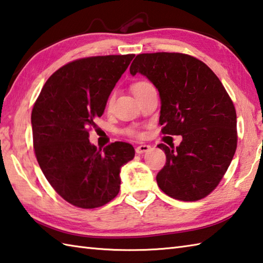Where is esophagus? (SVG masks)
I'll return each mask as SVG.
<instances>
[{"mask_svg":"<svg viewBox=\"0 0 263 263\" xmlns=\"http://www.w3.org/2000/svg\"><path fill=\"white\" fill-rule=\"evenodd\" d=\"M151 151V146L149 145H140L136 148V152L138 154H144V153Z\"/></svg>","mask_w":263,"mask_h":263,"instance_id":"esophagus-1","label":"esophagus"}]
</instances>
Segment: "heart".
<instances>
[{
	"mask_svg": "<svg viewBox=\"0 0 263 263\" xmlns=\"http://www.w3.org/2000/svg\"><path fill=\"white\" fill-rule=\"evenodd\" d=\"M148 86H151V84L149 83H147V82H137L136 84H133V86H132V90H133V93H137L138 90H140V89H142V88H145V87H148ZM111 101H112V97H110L109 98V101H108V103H111ZM130 133H132V135H136V131H130Z\"/></svg>",
	"mask_w": 263,
	"mask_h": 263,
	"instance_id": "1",
	"label": "heart"
}]
</instances>
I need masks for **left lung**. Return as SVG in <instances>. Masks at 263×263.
<instances>
[{"instance_id":"obj_1","label":"left lung","mask_w":263,"mask_h":263,"mask_svg":"<svg viewBox=\"0 0 263 263\" xmlns=\"http://www.w3.org/2000/svg\"><path fill=\"white\" fill-rule=\"evenodd\" d=\"M130 73L145 76L159 90L161 132L183 137L177 147L157 145L166 156L159 187L183 201L207 197L237 148L236 109L221 80L203 62L180 52L137 55Z\"/></svg>"}]
</instances>
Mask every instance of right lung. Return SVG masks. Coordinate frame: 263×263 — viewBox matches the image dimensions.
Masks as SVG:
<instances>
[{"label":"right lung","mask_w":263,"mask_h":263,"mask_svg":"<svg viewBox=\"0 0 263 263\" xmlns=\"http://www.w3.org/2000/svg\"><path fill=\"white\" fill-rule=\"evenodd\" d=\"M135 55L80 59L62 66L42 87L32 110L33 146L45 177L76 207H101L116 197L121 168L135 148L116 141L103 148L89 142L109 95Z\"/></svg>","instance_id":"right-lung-1"}]
</instances>
